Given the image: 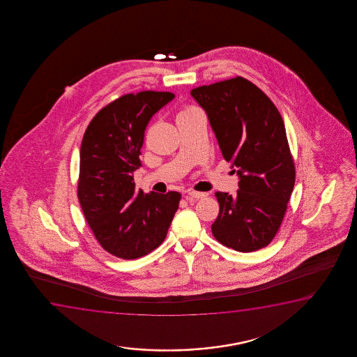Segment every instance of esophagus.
I'll use <instances>...</instances> for the list:
<instances>
[{
    "label": "esophagus",
    "mask_w": 357,
    "mask_h": 357,
    "mask_svg": "<svg viewBox=\"0 0 357 357\" xmlns=\"http://www.w3.org/2000/svg\"><path fill=\"white\" fill-rule=\"evenodd\" d=\"M188 195L194 197V199H202V197H205L207 194H206V192H199V191L195 190H189L188 191Z\"/></svg>",
    "instance_id": "esophagus-1"
}]
</instances>
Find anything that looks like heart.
I'll return each instance as SVG.
<instances>
[{
	"instance_id": "b5f03b06",
	"label": "heart",
	"mask_w": 357,
	"mask_h": 357,
	"mask_svg": "<svg viewBox=\"0 0 357 357\" xmlns=\"http://www.w3.org/2000/svg\"><path fill=\"white\" fill-rule=\"evenodd\" d=\"M191 109H195V108H184L183 111H181V112H179V114H178V116H181V114H184V113L189 112V111H191Z\"/></svg>"
}]
</instances>
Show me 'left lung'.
I'll list each match as a JSON object with an SVG mask.
<instances>
[{
	"mask_svg": "<svg viewBox=\"0 0 357 357\" xmlns=\"http://www.w3.org/2000/svg\"><path fill=\"white\" fill-rule=\"evenodd\" d=\"M205 109L222 155L239 176L236 195L215 192L211 227L220 244L252 252L273 240L295 184L283 119L268 96L241 77L191 90Z\"/></svg>",
	"mask_w": 357,
	"mask_h": 357,
	"instance_id": "left-lung-1",
	"label": "left lung"
}]
</instances>
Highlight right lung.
<instances>
[{"label": "right lung", "mask_w": 357, "mask_h": 357, "mask_svg": "<svg viewBox=\"0 0 357 357\" xmlns=\"http://www.w3.org/2000/svg\"><path fill=\"white\" fill-rule=\"evenodd\" d=\"M174 93H128L93 118L80 147L78 199L95 238L107 252L139 259L166 239L181 195L137 194L132 173L142 166L144 135L152 116Z\"/></svg>", "instance_id": "obj_1"}]
</instances>
